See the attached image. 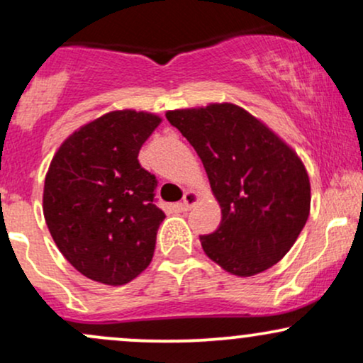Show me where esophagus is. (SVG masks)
I'll return each instance as SVG.
<instances>
[{
    "mask_svg": "<svg viewBox=\"0 0 363 363\" xmlns=\"http://www.w3.org/2000/svg\"><path fill=\"white\" fill-rule=\"evenodd\" d=\"M198 194L194 193V191H186L184 193V198H182V210H189V208H193L196 203H198Z\"/></svg>",
    "mask_w": 363,
    "mask_h": 363,
    "instance_id": "34e87169",
    "label": "esophagus"
}]
</instances>
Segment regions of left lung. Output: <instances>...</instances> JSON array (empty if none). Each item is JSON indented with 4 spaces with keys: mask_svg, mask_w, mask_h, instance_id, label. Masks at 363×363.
Masks as SVG:
<instances>
[{
    "mask_svg": "<svg viewBox=\"0 0 363 363\" xmlns=\"http://www.w3.org/2000/svg\"><path fill=\"white\" fill-rule=\"evenodd\" d=\"M165 118L201 158L222 208L203 251L225 272L252 277L290 251L311 211L302 160L277 133L235 104L167 111Z\"/></svg>",
    "mask_w": 363,
    "mask_h": 363,
    "instance_id": "1",
    "label": "left lung"
}]
</instances>
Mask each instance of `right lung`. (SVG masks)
<instances>
[{
    "label": "right lung",
    "mask_w": 363,
    "mask_h": 363,
    "mask_svg": "<svg viewBox=\"0 0 363 363\" xmlns=\"http://www.w3.org/2000/svg\"><path fill=\"white\" fill-rule=\"evenodd\" d=\"M162 123L152 112L112 111L69 135L52 157L43 210L54 242L83 277L124 285L147 269L165 215L157 179L138 162Z\"/></svg>",
    "instance_id": "right-lung-1"
}]
</instances>
